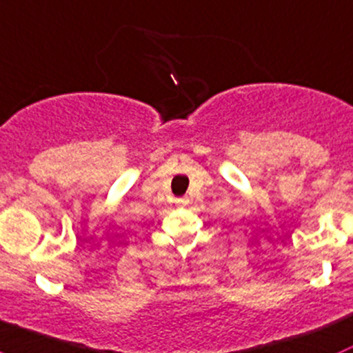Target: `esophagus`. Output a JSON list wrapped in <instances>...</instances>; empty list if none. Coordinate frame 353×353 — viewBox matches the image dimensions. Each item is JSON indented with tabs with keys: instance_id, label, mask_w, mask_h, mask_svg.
<instances>
[{
	"instance_id": "esophagus-1",
	"label": "esophagus",
	"mask_w": 353,
	"mask_h": 353,
	"mask_svg": "<svg viewBox=\"0 0 353 353\" xmlns=\"http://www.w3.org/2000/svg\"><path fill=\"white\" fill-rule=\"evenodd\" d=\"M187 203H188L187 199H180V200H178V205H187Z\"/></svg>"
}]
</instances>
